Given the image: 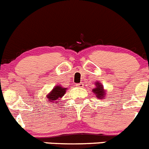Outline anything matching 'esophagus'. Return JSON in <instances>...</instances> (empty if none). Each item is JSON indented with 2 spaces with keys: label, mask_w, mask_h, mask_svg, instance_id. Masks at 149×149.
<instances>
[{
  "label": "esophagus",
  "mask_w": 149,
  "mask_h": 149,
  "mask_svg": "<svg viewBox=\"0 0 149 149\" xmlns=\"http://www.w3.org/2000/svg\"><path fill=\"white\" fill-rule=\"evenodd\" d=\"M76 87H84V84L81 82V83H79V84H76Z\"/></svg>",
  "instance_id": "34e87169"
}]
</instances>
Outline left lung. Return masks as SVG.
I'll list each match as a JSON object with an SVG mask.
<instances>
[{
    "mask_svg": "<svg viewBox=\"0 0 149 149\" xmlns=\"http://www.w3.org/2000/svg\"><path fill=\"white\" fill-rule=\"evenodd\" d=\"M96 88L93 89V92L96 96V97L99 98V99H102V98H105V90H104L103 86L100 83V82H96Z\"/></svg>",
    "mask_w": 149,
    "mask_h": 149,
    "instance_id": "obj_1",
    "label": "left lung"
}]
</instances>
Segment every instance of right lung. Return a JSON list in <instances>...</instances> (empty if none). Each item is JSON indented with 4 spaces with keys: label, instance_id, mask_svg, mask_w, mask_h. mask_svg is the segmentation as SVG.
<instances>
[{
    "label": "right lung",
    "instance_id": "add662e5",
    "mask_svg": "<svg viewBox=\"0 0 149 149\" xmlns=\"http://www.w3.org/2000/svg\"><path fill=\"white\" fill-rule=\"evenodd\" d=\"M66 90H67V88H64V87H61L60 85L56 86L51 90V92L49 93L47 96L48 98V100H49L48 102L58 105L60 102L59 100H60L62 96H64L65 93H66Z\"/></svg>",
    "mask_w": 149,
    "mask_h": 149
}]
</instances>
